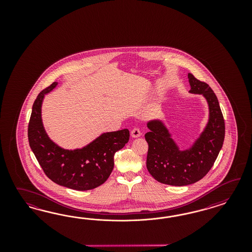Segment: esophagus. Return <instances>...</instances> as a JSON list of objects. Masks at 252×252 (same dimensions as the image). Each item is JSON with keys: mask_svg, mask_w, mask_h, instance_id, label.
<instances>
[{"mask_svg": "<svg viewBox=\"0 0 252 252\" xmlns=\"http://www.w3.org/2000/svg\"><path fill=\"white\" fill-rule=\"evenodd\" d=\"M131 136H132V137H134V138L140 137L141 136V132H140V130L138 129V128H134V129L131 131Z\"/></svg>", "mask_w": 252, "mask_h": 252, "instance_id": "1", "label": "esophagus"}]
</instances>
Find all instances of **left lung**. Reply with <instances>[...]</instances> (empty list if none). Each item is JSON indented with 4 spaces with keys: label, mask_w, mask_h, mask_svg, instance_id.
Segmentation results:
<instances>
[{
    "label": "left lung",
    "mask_w": 252,
    "mask_h": 252,
    "mask_svg": "<svg viewBox=\"0 0 252 252\" xmlns=\"http://www.w3.org/2000/svg\"><path fill=\"white\" fill-rule=\"evenodd\" d=\"M189 93L206 99L209 115L205 127L193 143L181 148L172 137L163 120L155 118L147 123L149 144L147 169L158 182L170 186H188L206 176L221 151L224 139V120L219 101L209 85L188 75Z\"/></svg>",
    "instance_id": "left-lung-1"
}]
</instances>
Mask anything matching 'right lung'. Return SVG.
<instances>
[{"instance_id":"add662e5","label":"right lung","mask_w":252,"mask_h":252,"mask_svg":"<svg viewBox=\"0 0 252 252\" xmlns=\"http://www.w3.org/2000/svg\"><path fill=\"white\" fill-rule=\"evenodd\" d=\"M58 85L54 82L35 99L29 124V142L46 176L54 183L75 190H90L104 183L114 169L115 153L129 140L128 129L105 132L92 142L74 150L62 148L46 132L41 107L46 94Z\"/></svg>"}]
</instances>
